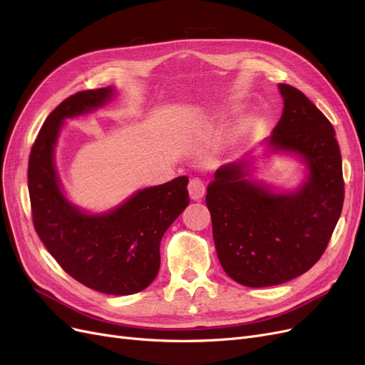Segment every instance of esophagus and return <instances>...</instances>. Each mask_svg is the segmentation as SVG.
<instances>
[{
    "instance_id": "obj_1",
    "label": "esophagus",
    "mask_w": 365,
    "mask_h": 365,
    "mask_svg": "<svg viewBox=\"0 0 365 365\" xmlns=\"http://www.w3.org/2000/svg\"><path fill=\"white\" fill-rule=\"evenodd\" d=\"M189 193L193 201H200L201 197L205 195V184L200 178H193L189 182Z\"/></svg>"
}]
</instances>
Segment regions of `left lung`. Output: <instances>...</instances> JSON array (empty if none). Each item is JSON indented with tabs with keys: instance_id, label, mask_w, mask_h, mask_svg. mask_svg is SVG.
<instances>
[{
	"instance_id": "1",
	"label": "left lung",
	"mask_w": 365,
	"mask_h": 365,
	"mask_svg": "<svg viewBox=\"0 0 365 365\" xmlns=\"http://www.w3.org/2000/svg\"><path fill=\"white\" fill-rule=\"evenodd\" d=\"M279 91L283 114L260 146L264 157L297 158L304 180L292 190L254 180L257 157L248 153L220 165L205 196L219 262L231 279L250 288L280 284L311 269L344 202L334 126L297 88L279 83Z\"/></svg>"
}]
</instances>
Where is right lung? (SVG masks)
Instances as JSON below:
<instances>
[{
  "mask_svg": "<svg viewBox=\"0 0 365 365\" xmlns=\"http://www.w3.org/2000/svg\"><path fill=\"white\" fill-rule=\"evenodd\" d=\"M115 94L114 86L77 93L47 117L30 153L29 193L36 233L62 269L94 291L130 295L157 277L161 239L190 202L189 178L138 189L102 213L68 200L54 160L65 120L94 113Z\"/></svg>",
  "mask_w": 365,
  "mask_h": 365,
  "instance_id": "right-lung-1",
  "label": "right lung"
}]
</instances>
